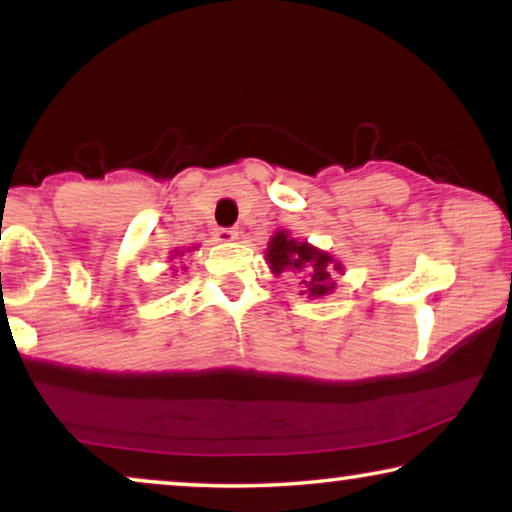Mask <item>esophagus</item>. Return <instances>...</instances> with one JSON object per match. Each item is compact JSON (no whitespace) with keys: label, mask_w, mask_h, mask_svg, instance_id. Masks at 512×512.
<instances>
[{"label":"esophagus","mask_w":512,"mask_h":512,"mask_svg":"<svg viewBox=\"0 0 512 512\" xmlns=\"http://www.w3.org/2000/svg\"><path fill=\"white\" fill-rule=\"evenodd\" d=\"M214 235H216V240H219V242H233V240H237V230L235 228H216Z\"/></svg>","instance_id":"1"}]
</instances>
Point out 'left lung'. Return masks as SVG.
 Wrapping results in <instances>:
<instances>
[{"label":"left lung","instance_id":"1","mask_svg":"<svg viewBox=\"0 0 512 512\" xmlns=\"http://www.w3.org/2000/svg\"><path fill=\"white\" fill-rule=\"evenodd\" d=\"M265 261L275 275H298L300 284H305V291L300 293H310V298L328 296L335 289V272H342V265L331 254L312 247L310 242H298L284 230H277L268 242Z\"/></svg>","mask_w":512,"mask_h":512}]
</instances>
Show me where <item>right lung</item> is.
I'll return each instance as SVG.
<instances>
[{
    "instance_id": "right-lung-1",
    "label": "right lung",
    "mask_w": 512,
    "mask_h": 512,
    "mask_svg": "<svg viewBox=\"0 0 512 512\" xmlns=\"http://www.w3.org/2000/svg\"><path fill=\"white\" fill-rule=\"evenodd\" d=\"M174 256H177V251H174ZM174 256H172V258H174ZM174 272H177V270H174Z\"/></svg>"
}]
</instances>
